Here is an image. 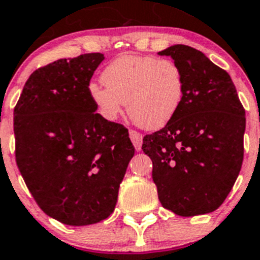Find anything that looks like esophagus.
Wrapping results in <instances>:
<instances>
[{
    "label": "esophagus",
    "mask_w": 260,
    "mask_h": 260,
    "mask_svg": "<svg viewBox=\"0 0 260 260\" xmlns=\"http://www.w3.org/2000/svg\"><path fill=\"white\" fill-rule=\"evenodd\" d=\"M129 137L131 140H132V143L133 145H135V148H136V150H140V149H141V145H143V135L137 132V131L131 129Z\"/></svg>",
    "instance_id": "34e87169"
}]
</instances>
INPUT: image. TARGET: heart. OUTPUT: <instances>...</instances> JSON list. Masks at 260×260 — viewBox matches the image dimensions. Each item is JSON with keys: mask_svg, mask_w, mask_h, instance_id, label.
Segmentation results:
<instances>
[{"mask_svg": "<svg viewBox=\"0 0 260 260\" xmlns=\"http://www.w3.org/2000/svg\"><path fill=\"white\" fill-rule=\"evenodd\" d=\"M105 85L90 83L89 98L103 117L114 120L127 105L128 115L145 129H159L177 115L186 92L182 68L173 60L123 55L102 72Z\"/></svg>", "mask_w": 260, "mask_h": 260, "instance_id": "heart-1", "label": "heart"}]
</instances>
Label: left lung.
Wrapping results in <instances>:
<instances>
[{
    "instance_id": "obj_1",
    "label": "left lung",
    "mask_w": 260,
    "mask_h": 260,
    "mask_svg": "<svg viewBox=\"0 0 260 260\" xmlns=\"http://www.w3.org/2000/svg\"><path fill=\"white\" fill-rule=\"evenodd\" d=\"M158 55L170 56L186 80L177 115L143 139L158 199L178 216L209 213L224 203L241 171L245 108L229 74L200 51L177 44Z\"/></svg>"
}]
</instances>
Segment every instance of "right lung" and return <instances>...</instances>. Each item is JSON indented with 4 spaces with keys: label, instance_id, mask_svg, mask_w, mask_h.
I'll list each match as a JSON object with an SVG mask.
<instances>
[{
    "label": "right lung",
    "instance_id": "add662e5",
    "mask_svg": "<svg viewBox=\"0 0 260 260\" xmlns=\"http://www.w3.org/2000/svg\"><path fill=\"white\" fill-rule=\"evenodd\" d=\"M102 53L36 69L14 108L15 161L46 214L62 224H95L114 212L135 146L124 125L96 114L87 87Z\"/></svg>",
    "mask_w": 260,
    "mask_h": 260
}]
</instances>
